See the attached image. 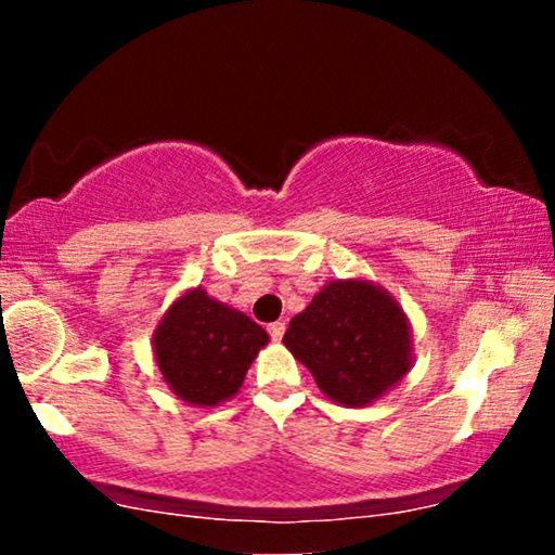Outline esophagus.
Returning a JSON list of instances; mask_svg holds the SVG:
<instances>
[{
    "label": "esophagus",
    "mask_w": 555,
    "mask_h": 555,
    "mask_svg": "<svg viewBox=\"0 0 555 555\" xmlns=\"http://www.w3.org/2000/svg\"><path fill=\"white\" fill-rule=\"evenodd\" d=\"M268 333L272 336V340H280V338L285 336V323H283V321L270 323V325H268Z\"/></svg>",
    "instance_id": "esophagus-1"
}]
</instances>
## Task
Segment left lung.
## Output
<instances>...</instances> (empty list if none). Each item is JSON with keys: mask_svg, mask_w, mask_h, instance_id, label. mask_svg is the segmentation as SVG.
Listing matches in <instances>:
<instances>
[{"mask_svg": "<svg viewBox=\"0 0 555 555\" xmlns=\"http://www.w3.org/2000/svg\"><path fill=\"white\" fill-rule=\"evenodd\" d=\"M283 344L318 389L361 409L389 393L414 366L412 323L401 302L374 280H328L291 321Z\"/></svg>", "mask_w": 555, "mask_h": 555, "instance_id": "1", "label": "left lung"}]
</instances>
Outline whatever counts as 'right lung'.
<instances>
[{"label":"right lung","instance_id":"right-lung-1","mask_svg":"<svg viewBox=\"0 0 555 555\" xmlns=\"http://www.w3.org/2000/svg\"><path fill=\"white\" fill-rule=\"evenodd\" d=\"M268 331L204 287H189L166 308L151 348L164 384L192 406H219L245 382Z\"/></svg>","mask_w":555,"mask_h":555}]
</instances>
